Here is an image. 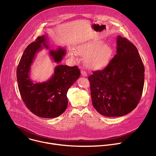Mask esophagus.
Returning <instances> with one entry per match:
<instances>
[{
    "label": "esophagus",
    "instance_id": "34e87169",
    "mask_svg": "<svg viewBox=\"0 0 156 156\" xmlns=\"http://www.w3.org/2000/svg\"><path fill=\"white\" fill-rule=\"evenodd\" d=\"M81 75H82V76H85V77L87 76V73H86V71H84V70H81Z\"/></svg>",
    "mask_w": 156,
    "mask_h": 156
}]
</instances>
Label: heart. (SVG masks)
Returning a JSON list of instances; mask_svg holds the SVG:
<instances>
[{"label":"heart","mask_w":156,"mask_h":156,"mask_svg":"<svg viewBox=\"0 0 156 156\" xmlns=\"http://www.w3.org/2000/svg\"><path fill=\"white\" fill-rule=\"evenodd\" d=\"M76 53L85 57L84 63L89 69L99 70L105 67L110 62L113 56V50L110 46L105 45L98 40L89 41L75 46ZM69 56L75 58V53L69 49Z\"/></svg>","instance_id":"b5f03b06"}]
</instances>
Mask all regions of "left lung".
I'll return each instance as SVG.
<instances>
[{
  "label": "left lung",
  "mask_w": 156,
  "mask_h": 156,
  "mask_svg": "<svg viewBox=\"0 0 156 156\" xmlns=\"http://www.w3.org/2000/svg\"><path fill=\"white\" fill-rule=\"evenodd\" d=\"M117 53L101 70L88 80L94 107L101 115L122 116L133 111L142 95L144 68L136 46L117 37Z\"/></svg>",
  "instance_id": "8db88e82"
}]
</instances>
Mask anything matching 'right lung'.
I'll list each match as a JSON object with an SVG mask.
<instances>
[{"label":"right lung","instance_id":"add662e5","mask_svg":"<svg viewBox=\"0 0 156 156\" xmlns=\"http://www.w3.org/2000/svg\"><path fill=\"white\" fill-rule=\"evenodd\" d=\"M46 35L39 36L25 49L16 70L18 89L27 108L36 116L43 118H54L67 109V93L70 86L78 79L80 71L77 66L59 65L55 67L51 78L41 83H34L29 77L31 64L35 54L44 46L49 48ZM55 62H61L66 50L59 48L50 50Z\"/></svg>","mask_w":156,"mask_h":156}]
</instances>
